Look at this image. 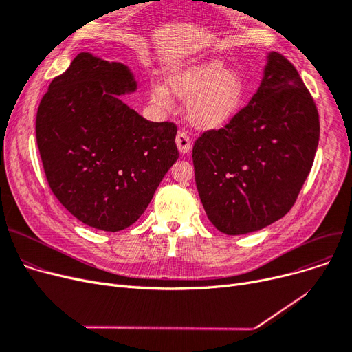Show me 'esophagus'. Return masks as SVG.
Segmentation results:
<instances>
[{"label":"esophagus","instance_id":"1","mask_svg":"<svg viewBox=\"0 0 352 352\" xmlns=\"http://www.w3.org/2000/svg\"><path fill=\"white\" fill-rule=\"evenodd\" d=\"M175 142H177V146H178V150H179L181 154L190 153L191 146H192V141H191V138H190V135H188L187 133L179 131V133L177 134Z\"/></svg>","mask_w":352,"mask_h":352}]
</instances>
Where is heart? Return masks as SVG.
Here are the masks:
<instances>
[{
  "instance_id": "obj_1",
  "label": "heart",
  "mask_w": 352,
  "mask_h": 352,
  "mask_svg": "<svg viewBox=\"0 0 352 352\" xmlns=\"http://www.w3.org/2000/svg\"><path fill=\"white\" fill-rule=\"evenodd\" d=\"M166 82L174 96L188 100L187 117L194 126L201 129H214L228 124L244 102L243 78L218 60L179 69ZM150 98L160 108L171 105V94L162 85L151 88Z\"/></svg>"
}]
</instances>
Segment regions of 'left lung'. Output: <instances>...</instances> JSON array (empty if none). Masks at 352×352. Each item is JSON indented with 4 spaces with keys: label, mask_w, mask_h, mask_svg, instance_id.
<instances>
[{
    "label": "left lung",
    "mask_w": 352,
    "mask_h": 352,
    "mask_svg": "<svg viewBox=\"0 0 352 352\" xmlns=\"http://www.w3.org/2000/svg\"><path fill=\"white\" fill-rule=\"evenodd\" d=\"M318 140L314 98L297 68L271 52L248 105L194 144L197 188L212 226L243 235L283 218L311 171Z\"/></svg>",
    "instance_id": "obj_1"
}]
</instances>
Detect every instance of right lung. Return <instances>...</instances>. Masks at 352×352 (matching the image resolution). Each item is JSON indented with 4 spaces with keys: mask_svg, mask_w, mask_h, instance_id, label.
<instances>
[{
    "mask_svg": "<svg viewBox=\"0 0 352 352\" xmlns=\"http://www.w3.org/2000/svg\"><path fill=\"white\" fill-rule=\"evenodd\" d=\"M128 67L80 52L43 97L35 121L48 186L81 223L117 232L133 226L178 160L174 122H153L120 96Z\"/></svg>",
    "mask_w": 352,
    "mask_h": 352,
    "instance_id": "add662e5",
    "label": "right lung"
}]
</instances>
